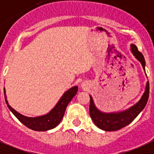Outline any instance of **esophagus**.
Masks as SVG:
<instances>
[{
	"label": "esophagus",
	"instance_id": "1",
	"mask_svg": "<svg viewBox=\"0 0 154 154\" xmlns=\"http://www.w3.org/2000/svg\"><path fill=\"white\" fill-rule=\"evenodd\" d=\"M81 88L83 89V90H85V91H86V90H88L89 88V85L88 82H86V81H85V82H83V83L81 84Z\"/></svg>",
	"mask_w": 154,
	"mask_h": 154
}]
</instances>
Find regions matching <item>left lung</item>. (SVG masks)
<instances>
[{
    "mask_svg": "<svg viewBox=\"0 0 154 154\" xmlns=\"http://www.w3.org/2000/svg\"><path fill=\"white\" fill-rule=\"evenodd\" d=\"M130 50L135 59L141 63L143 69L145 71L146 62L143 54L138 51L136 45L134 44L131 45ZM145 74L146 76V73ZM149 81H147L145 91L139 101L125 110L111 112V113H106L100 110L99 108H97L94 103L92 96L90 95L91 101H90V106H89V113H90L91 120L97 127L103 131H113L119 130L128 125L143 111L149 99Z\"/></svg>",
    "mask_w": 154,
    "mask_h": 154,
    "instance_id": "1",
    "label": "left lung"
}]
</instances>
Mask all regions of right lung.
<instances>
[{"instance_id":"1","label":"right lung","mask_w":154,"mask_h":154,"mask_svg":"<svg viewBox=\"0 0 154 154\" xmlns=\"http://www.w3.org/2000/svg\"><path fill=\"white\" fill-rule=\"evenodd\" d=\"M77 91H78L77 86H73V87L70 88L64 92V94L62 95L60 99L56 103V105L53 107L48 113L42 115V116L30 117L19 113L9 105L7 100V96H6V91H5V88H4L5 102H6L8 109L11 111V113L17 117L20 122L26 125L27 128L32 129L33 131H48V130L57 127L64 116L67 105L76 95Z\"/></svg>"}]
</instances>
